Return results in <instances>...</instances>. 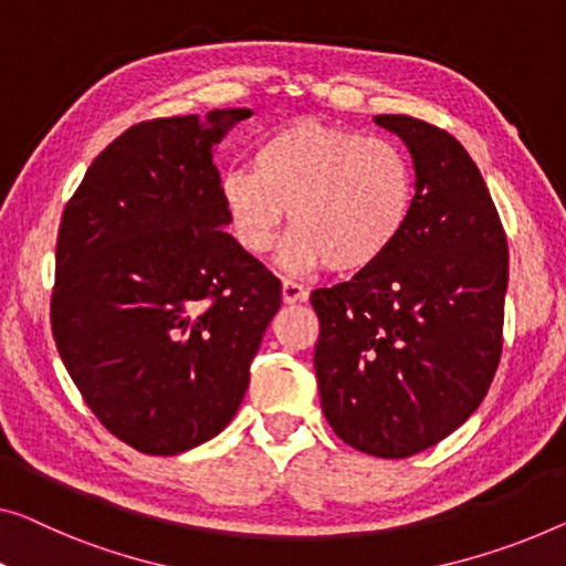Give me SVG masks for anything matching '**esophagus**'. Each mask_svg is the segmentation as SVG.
Masks as SVG:
<instances>
[{
  "label": "esophagus",
  "instance_id": "1",
  "mask_svg": "<svg viewBox=\"0 0 566 566\" xmlns=\"http://www.w3.org/2000/svg\"><path fill=\"white\" fill-rule=\"evenodd\" d=\"M307 297H310V292L302 284L292 282V280H284L282 282V300H284V305H297V302H307Z\"/></svg>",
  "mask_w": 566,
  "mask_h": 566
}]
</instances>
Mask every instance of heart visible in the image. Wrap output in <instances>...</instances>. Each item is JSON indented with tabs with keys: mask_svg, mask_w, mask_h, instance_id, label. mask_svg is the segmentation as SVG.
<instances>
[{
	"mask_svg": "<svg viewBox=\"0 0 566 566\" xmlns=\"http://www.w3.org/2000/svg\"><path fill=\"white\" fill-rule=\"evenodd\" d=\"M233 239L266 256L290 213L297 229L282 264L305 274L325 266L358 274L376 266L407 231L415 210V167L396 142L317 119L269 134L249 167L221 177Z\"/></svg>",
	"mask_w": 566,
	"mask_h": 566,
	"instance_id": "obj_1",
	"label": "heart"
}]
</instances>
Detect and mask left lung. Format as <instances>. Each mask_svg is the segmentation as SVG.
I'll return each instance as SVG.
<instances>
[{
	"label": "left lung",
	"mask_w": 566,
	"mask_h": 566,
	"mask_svg": "<svg viewBox=\"0 0 566 566\" xmlns=\"http://www.w3.org/2000/svg\"><path fill=\"white\" fill-rule=\"evenodd\" d=\"M415 159V210L391 254L312 292L323 415L345 444L401 460L444 440L491 389L509 241L485 180L440 126L381 114Z\"/></svg>",
	"instance_id": "8db88e82"
}]
</instances>
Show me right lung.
Wrapping results in <instances>:
<instances>
[{
	"label": "right lung",
	"instance_id": "obj_1",
	"mask_svg": "<svg viewBox=\"0 0 566 566\" xmlns=\"http://www.w3.org/2000/svg\"><path fill=\"white\" fill-rule=\"evenodd\" d=\"M251 108L134 124L91 163L55 247L53 337L83 401L145 454L229 427L282 284L223 229L213 147Z\"/></svg>",
	"mask_w": 566,
	"mask_h": 566
}]
</instances>
